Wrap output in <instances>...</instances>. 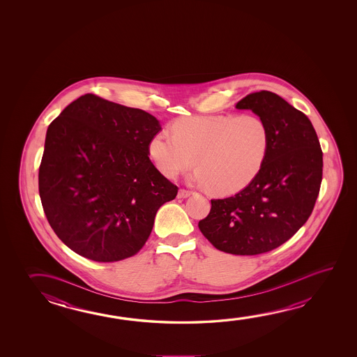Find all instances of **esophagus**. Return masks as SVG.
<instances>
[{
    "label": "esophagus",
    "instance_id": "esophagus-1",
    "mask_svg": "<svg viewBox=\"0 0 357 357\" xmlns=\"http://www.w3.org/2000/svg\"><path fill=\"white\" fill-rule=\"evenodd\" d=\"M190 195H192V192L185 190V189H181V190L178 192V198H188V197H190Z\"/></svg>",
    "mask_w": 357,
    "mask_h": 357
}]
</instances>
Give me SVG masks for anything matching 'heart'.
I'll list each match as a JSON object with an SVG mask.
<instances>
[{
    "instance_id": "heart-1",
    "label": "heart",
    "mask_w": 357,
    "mask_h": 357,
    "mask_svg": "<svg viewBox=\"0 0 357 357\" xmlns=\"http://www.w3.org/2000/svg\"><path fill=\"white\" fill-rule=\"evenodd\" d=\"M269 146V128L257 114H208L172 123L169 133L153 135L148 154L169 179L195 164L190 181L213 195L227 197L255 179Z\"/></svg>"
}]
</instances>
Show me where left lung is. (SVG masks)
<instances>
[{
    "label": "left lung",
    "instance_id": "obj_1",
    "mask_svg": "<svg viewBox=\"0 0 357 357\" xmlns=\"http://www.w3.org/2000/svg\"><path fill=\"white\" fill-rule=\"evenodd\" d=\"M236 108L265 121L269 152L248 187L211 199V213L198 227L220 252L257 255L284 244L309 219L321 185L322 151L309 118L278 94H248Z\"/></svg>",
    "mask_w": 357,
    "mask_h": 357
}]
</instances>
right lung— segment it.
<instances>
[{"mask_svg":"<svg viewBox=\"0 0 357 357\" xmlns=\"http://www.w3.org/2000/svg\"><path fill=\"white\" fill-rule=\"evenodd\" d=\"M146 112L84 94L48 126L38 190L48 222L81 257H133L178 187L148 157L160 130Z\"/></svg>","mask_w":357,"mask_h":357,"instance_id":"1","label":"right lung"}]
</instances>
